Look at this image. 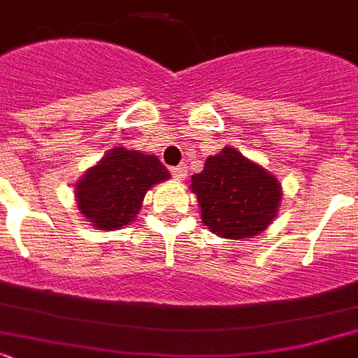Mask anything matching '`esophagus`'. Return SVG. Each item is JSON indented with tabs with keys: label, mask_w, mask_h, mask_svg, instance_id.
I'll list each match as a JSON object with an SVG mask.
<instances>
[{
	"label": "esophagus",
	"mask_w": 358,
	"mask_h": 358,
	"mask_svg": "<svg viewBox=\"0 0 358 358\" xmlns=\"http://www.w3.org/2000/svg\"><path fill=\"white\" fill-rule=\"evenodd\" d=\"M171 175L175 176L176 180H185L187 178V166H176V167H173V169H171Z\"/></svg>",
	"instance_id": "1"
}]
</instances>
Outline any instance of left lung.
I'll return each instance as SVG.
<instances>
[{
	"mask_svg": "<svg viewBox=\"0 0 358 358\" xmlns=\"http://www.w3.org/2000/svg\"><path fill=\"white\" fill-rule=\"evenodd\" d=\"M191 182L201 220L222 238L259 234L272 223L281 201L278 180L232 148L207 158L203 171L192 175Z\"/></svg>",
	"mask_w": 358,
	"mask_h": 358,
	"instance_id": "8db88e82",
	"label": "left lung"
}]
</instances>
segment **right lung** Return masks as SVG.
I'll return each instance as SVG.
<instances>
[{"mask_svg": "<svg viewBox=\"0 0 358 358\" xmlns=\"http://www.w3.org/2000/svg\"><path fill=\"white\" fill-rule=\"evenodd\" d=\"M169 178V171L153 155L111 149L77 183L79 210L101 231H115L133 222L145 192Z\"/></svg>", "mask_w": 358, "mask_h": 358, "instance_id": "right-lung-1", "label": "right lung"}]
</instances>
